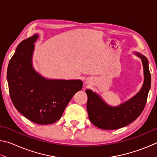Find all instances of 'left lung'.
<instances>
[{"label": "left lung", "mask_w": 157, "mask_h": 157, "mask_svg": "<svg viewBox=\"0 0 157 157\" xmlns=\"http://www.w3.org/2000/svg\"><path fill=\"white\" fill-rule=\"evenodd\" d=\"M144 70V83L139 93L131 100L119 107H111L91 90H86L88 96L86 109L90 121L95 126L102 129H117L132 123L144 109L151 86V74L148 60L140 54Z\"/></svg>", "instance_id": "8db88e82"}]
</instances>
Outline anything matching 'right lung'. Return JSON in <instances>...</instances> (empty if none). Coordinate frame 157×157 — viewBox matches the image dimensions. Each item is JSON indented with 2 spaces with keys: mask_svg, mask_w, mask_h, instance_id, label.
Masks as SVG:
<instances>
[{
  "mask_svg": "<svg viewBox=\"0 0 157 157\" xmlns=\"http://www.w3.org/2000/svg\"><path fill=\"white\" fill-rule=\"evenodd\" d=\"M37 37L34 34L18 45L9 62L7 79L15 108L33 123L48 124L62 117L83 84L81 80H48L34 71L31 57Z\"/></svg>",
  "mask_w": 157,
  "mask_h": 157,
  "instance_id": "obj_1",
  "label": "right lung"
}]
</instances>
